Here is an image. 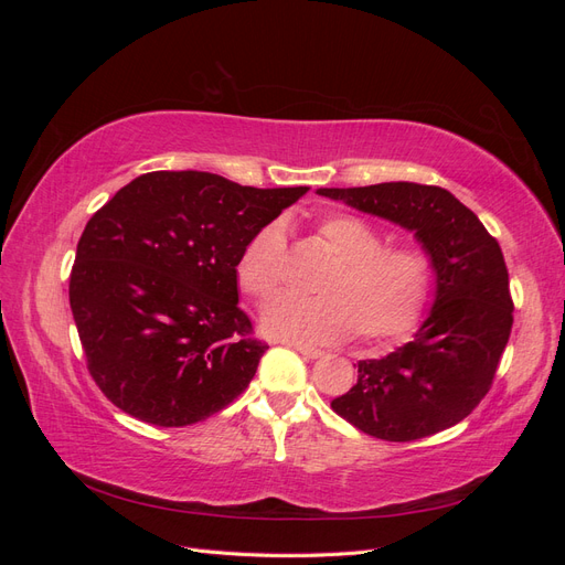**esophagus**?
<instances>
[{
    "mask_svg": "<svg viewBox=\"0 0 565 565\" xmlns=\"http://www.w3.org/2000/svg\"><path fill=\"white\" fill-rule=\"evenodd\" d=\"M282 344H285V347H289V349L299 351V353H301V355H306V358H320V355H322V351H320V349H316V347H309V344H301V341L282 339Z\"/></svg>",
    "mask_w": 565,
    "mask_h": 565,
    "instance_id": "1",
    "label": "esophagus"
}]
</instances>
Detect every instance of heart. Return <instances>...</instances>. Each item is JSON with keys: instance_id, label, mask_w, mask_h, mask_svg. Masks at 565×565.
<instances>
[{"instance_id": "1", "label": "heart", "mask_w": 565, "mask_h": 565, "mask_svg": "<svg viewBox=\"0 0 565 565\" xmlns=\"http://www.w3.org/2000/svg\"><path fill=\"white\" fill-rule=\"evenodd\" d=\"M316 235L334 266L324 273L316 299L278 297L264 309L266 332L332 344L358 332L365 341H391L419 322L434 287V264L422 247L386 245L384 235L351 214L320 218ZM243 292L266 301L285 282V235L268 224L241 252L235 266Z\"/></svg>"}]
</instances>
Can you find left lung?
Returning <instances> with one entry per match:
<instances>
[{
    "label": "left lung",
    "instance_id": "obj_1",
    "mask_svg": "<svg viewBox=\"0 0 565 565\" xmlns=\"http://www.w3.org/2000/svg\"><path fill=\"white\" fill-rule=\"evenodd\" d=\"M318 195L413 231L436 273V299L413 341L358 363L332 409L367 436L405 443L450 429L486 398L514 322L498 241L438 185L391 181Z\"/></svg>",
    "mask_w": 565,
    "mask_h": 565
}]
</instances>
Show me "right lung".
I'll use <instances>...</instances> for the list:
<instances>
[{"mask_svg":"<svg viewBox=\"0 0 565 565\" xmlns=\"http://www.w3.org/2000/svg\"><path fill=\"white\" fill-rule=\"evenodd\" d=\"M309 188L210 172L136 177L84 228L71 309L96 386L122 413L188 426L249 386L268 349L237 306V259Z\"/></svg>","mask_w":565,"mask_h":565,"instance_id":"obj_1","label":"right lung"}]
</instances>
